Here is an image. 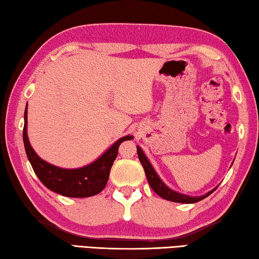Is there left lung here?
Returning a JSON list of instances; mask_svg holds the SVG:
<instances>
[{"instance_id": "8db88e82", "label": "left lung", "mask_w": 259, "mask_h": 259, "mask_svg": "<svg viewBox=\"0 0 259 259\" xmlns=\"http://www.w3.org/2000/svg\"><path fill=\"white\" fill-rule=\"evenodd\" d=\"M137 153H138V158L139 161H141L143 168H144L147 181H149V184L151 188L153 189V191L155 194L159 195L160 197H162L163 199L170 200V202H175V203H186V204H191V203H197L199 200H202L204 198H206L207 196H210L213 191L215 190H211L210 192H207L206 195L200 196V197H191V196H187V195H182L179 194L171 189L168 188L165 183H163L158 174L155 173V170L153 169V167L151 166V163L147 158L145 157L144 152L142 151V149L139 146H137Z\"/></svg>"}]
</instances>
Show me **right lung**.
<instances>
[{
  "mask_svg": "<svg viewBox=\"0 0 259 259\" xmlns=\"http://www.w3.org/2000/svg\"><path fill=\"white\" fill-rule=\"evenodd\" d=\"M24 129L23 141L25 146L26 155L30 160L31 166L38 179L47 187L49 190L65 197H91L100 191L107 184L110 168L114 160L117 157L118 146L122 142L130 141L133 136H125L115 143L96 161L89 166L77 168V169H63V168L53 166L38 157L27 138V108L24 113Z\"/></svg>",
  "mask_w": 259,
  "mask_h": 259,
  "instance_id": "right-lung-1",
  "label": "right lung"
}]
</instances>
